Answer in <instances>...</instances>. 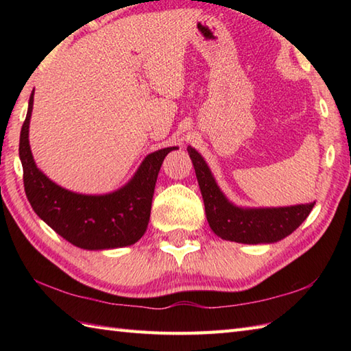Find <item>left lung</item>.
Listing matches in <instances>:
<instances>
[{"mask_svg":"<svg viewBox=\"0 0 351 351\" xmlns=\"http://www.w3.org/2000/svg\"><path fill=\"white\" fill-rule=\"evenodd\" d=\"M187 151L202 193L206 220L213 232L221 240L243 244L280 241L306 220L315 205V202H311L279 208L238 206L220 190L204 156L191 146Z\"/></svg>","mask_w":351,"mask_h":351,"instance_id":"1","label":"left lung"}]
</instances>
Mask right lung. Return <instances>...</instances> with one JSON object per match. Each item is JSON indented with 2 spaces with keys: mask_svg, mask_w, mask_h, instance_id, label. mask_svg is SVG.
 <instances>
[{
  "mask_svg": "<svg viewBox=\"0 0 351 351\" xmlns=\"http://www.w3.org/2000/svg\"><path fill=\"white\" fill-rule=\"evenodd\" d=\"M33 101L34 90L21 130L19 158L24 169L25 195L34 213L80 249L107 250L137 243L147 229L161 164L178 146L146 155L131 180L111 193L83 195L66 190L51 181L34 162L28 140Z\"/></svg>",
  "mask_w": 351,
  "mask_h": 351,
  "instance_id": "add662e5",
  "label": "right lung"
}]
</instances>
